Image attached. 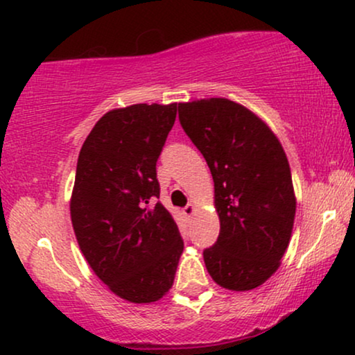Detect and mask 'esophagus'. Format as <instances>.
<instances>
[{
  "instance_id": "obj_1",
  "label": "esophagus",
  "mask_w": 355,
  "mask_h": 355,
  "mask_svg": "<svg viewBox=\"0 0 355 355\" xmlns=\"http://www.w3.org/2000/svg\"><path fill=\"white\" fill-rule=\"evenodd\" d=\"M182 211H184V215H186V217H192V215H194V211H196V207L192 204H189V205L184 207Z\"/></svg>"
}]
</instances>
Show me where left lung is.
<instances>
[{"instance_id": "1", "label": "left lung", "mask_w": 355, "mask_h": 355, "mask_svg": "<svg viewBox=\"0 0 355 355\" xmlns=\"http://www.w3.org/2000/svg\"><path fill=\"white\" fill-rule=\"evenodd\" d=\"M179 121L209 164L220 234L204 251L220 287L246 292L279 269L295 218L292 174L279 138L225 98L179 104Z\"/></svg>"}]
</instances>
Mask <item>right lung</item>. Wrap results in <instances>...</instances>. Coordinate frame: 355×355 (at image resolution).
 Wrapping results in <instances>:
<instances>
[{
    "label": "right lung",
    "instance_id": "add662e5",
    "mask_svg": "<svg viewBox=\"0 0 355 355\" xmlns=\"http://www.w3.org/2000/svg\"><path fill=\"white\" fill-rule=\"evenodd\" d=\"M178 104H133L105 112L78 156L70 200L78 245L110 292L132 303L173 287L184 243L159 199L156 161Z\"/></svg>",
    "mask_w": 355,
    "mask_h": 355
}]
</instances>
